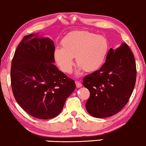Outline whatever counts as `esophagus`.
<instances>
[{
  "instance_id": "1",
  "label": "esophagus",
  "mask_w": 146,
  "mask_h": 146,
  "mask_svg": "<svg viewBox=\"0 0 146 146\" xmlns=\"http://www.w3.org/2000/svg\"><path fill=\"white\" fill-rule=\"evenodd\" d=\"M75 83H76V88H81V87L82 86V84H81V83H80L79 81H76V82H75Z\"/></svg>"
}]
</instances>
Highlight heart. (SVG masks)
Here are the masks:
<instances>
[{
  "label": "heart",
  "mask_w": 146,
  "mask_h": 146,
  "mask_svg": "<svg viewBox=\"0 0 146 146\" xmlns=\"http://www.w3.org/2000/svg\"><path fill=\"white\" fill-rule=\"evenodd\" d=\"M61 47L54 52V58L60 70L72 72L73 58L76 59L78 74L82 70L93 72L102 66L109 51V43L106 37L86 31H78L68 34L61 41Z\"/></svg>",
  "instance_id": "obj_1"
}]
</instances>
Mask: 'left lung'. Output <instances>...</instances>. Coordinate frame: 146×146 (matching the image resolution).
I'll return each instance as SVG.
<instances>
[{"mask_svg":"<svg viewBox=\"0 0 146 146\" xmlns=\"http://www.w3.org/2000/svg\"><path fill=\"white\" fill-rule=\"evenodd\" d=\"M136 77L135 57L127 44L110 49L103 66L83 78V86L90 92L86 104L88 112L106 118L121 110L133 92Z\"/></svg>","mask_w":146,"mask_h":146,"instance_id":"left-lung-1","label":"left lung"}]
</instances>
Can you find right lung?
I'll use <instances>...</instances> for the list:
<instances>
[{"label": "right lung", "mask_w": 146, "mask_h": 146, "mask_svg": "<svg viewBox=\"0 0 146 146\" xmlns=\"http://www.w3.org/2000/svg\"><path fill=\"white\" fill-rule=\"evenodd\" d=\"M54 41L38 33L23 38L11 61V84L19 106L32 117L50 119L60 114L76 88L54 64Z\"/></svg>", "instance_id": "add662e5"}]
</instances>
